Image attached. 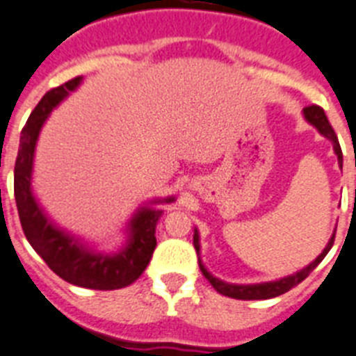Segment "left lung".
<instances>
[{
    "mask_svg": "<svg viewBox=\"0 0 356 356\" xmlns=\"http://www.w3.org/2000/svg\"><path fill=\"white\" fill-rule=\"evenodd\" d=\"M303 113H305V118L309 120L312 126H316L319 129V133L325 134L326 138L332 140V143H334V150L335 154H337L339 158V163H341V168H342V150H341V145H339V140H337V134H335L334 127L330 126L328 118H326L325 115V110H323L321 106H318V104H312V106H307L305 110H303ZM335 241V234L332 236V239L328 241V245H326V248L323 250V254L319 255L316 261L312 262V264H309L305 268V270H302L300 273L296 275H291V277L287 278H282V280H277V282H268V284H259V286H232V284H225V282L218 280V278H214L213 275L207 273V270L204 268V266L200 264V261H198V266H200V271L202 275L209 280L211 286L214 287V289L218 291L220 294H223V296H229V298H236V300H268V298H275V296H280V294L287 293V291H291L293 287H296L298 284H302L303 280H305L307 277H309L310 273L314 271V268L319 264V262L325 259V255L328 254L330 248H332V245H334ZM193 245H195V250L198 252V234H195L193 236Z\"/></svg>",
    "mask_w": 356,
    "mask_h": 356,
    "instance_id": "8db88e82",
    "label": "left lung"
}]
</instances>
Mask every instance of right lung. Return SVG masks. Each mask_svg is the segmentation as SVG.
<instances>
[{
    "instance_id": "right-lung-1",
    "label": "right lung",
    "mask_w": 356,
    "mask_h": 356,
    "mask_svg": "<svg viewBox=\"0 0 356 356\" xmlns=\"http://www.w3.org/2000/svg\"><path fill=\"white\" fill-rule=\"evenodd\" d=\"M81 81V76L69 79L63 85L51 88L31 111L26 126L21 131L17 159L14 168V195L17 204L22 232L40 257L54 273L69 284L86 289L111 291L120 289L134 280L149 266L156 248V223L161 211L143 209L131 223V241L118 255L92 254L58 229H54L40 207L37 206L30 190L31 163H33L35 143L44 120L56 104L74 90ZM172 198H168L170 202Z\"/></svg>"
}]
</instances>
